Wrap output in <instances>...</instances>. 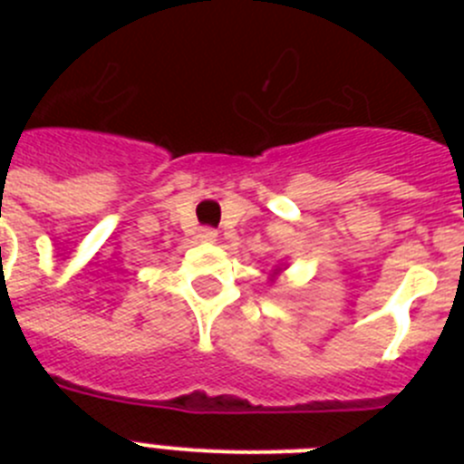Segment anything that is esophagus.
<instances>
[{"label": "esophagus", "instance_id": "34e87169", "mask_svg": "<svg viewBox=\"0 0 464 464\" xmlns=\"http://www.w3.org/2000/svg\"><path fill=\"white\" fill-rule=\"evenodd\" d=\"M197 239L204 241V244H213V241L218 239V232L211 227H202L199 232H197Z\"/></svg>", "mask_w": 464, "mask_h": 464}]
</instances>
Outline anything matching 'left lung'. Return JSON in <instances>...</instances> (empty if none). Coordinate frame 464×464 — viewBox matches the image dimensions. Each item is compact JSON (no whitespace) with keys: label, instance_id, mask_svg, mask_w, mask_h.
Here are the masks:
<instances>
[{"label":"left lung","instance_id":"8db88e82","mask_svg":"<svg viewBox=\"0 0 464 464\" xmlns=\"http://www.w3.org/2000/svg\"><path fill=\"white\" fill-rule=\"evenodd\" d=\"M285 267H288V265H283V262H281V265H276V267H274L272 269V272H269V281H276V278L278 276H281V274H283V269H285Z\"/></svg>","mask_w":464,"mask_h":464}]
</instances>
